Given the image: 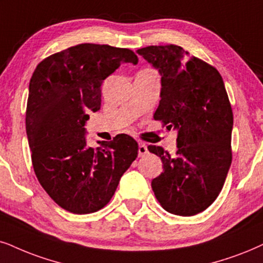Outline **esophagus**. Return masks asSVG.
I'll return each mask as SVG.
<instances>
[{
  "label": "esophagus",
  "mask_w": 263,
  "mask_h": 263,
  "mask_svg": "<svg viewBox=\"0 0 263 263\" xmlns=\"http://www.w3.org/2000/svg\"><path fill=\"white\" fill-rule=\"evenodd\" d=\"M148 153V148L144 143H139L138 144V156H144Z\"/></svg>",
  "instance_id": "obj_1"
}]
</instances>
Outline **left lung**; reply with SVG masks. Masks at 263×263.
<instances>
[{
	"label": "left lung",
	"mask_w": 263,
	"mask_h": 263,
	"mask_svg": "<svg viewBox=\"0 0 263 263\" xmlns=\"http://www.w3.org/2000/svg\"><path fill=\"white\" fill-rule=\"evenodd\" d=\"M137 53L161 75L154 119L177 131L175 154L148 147L164 165L152 181L153 192L170 214L197 215L218 197L232 162L233 112L223 80L179 46H149Z\"/></svg>",
	"instance_id": "8db88e82"
}]
</instances>
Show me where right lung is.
<instances>
[{"instance_id": "add662e5", "label": "right lung", "mask_w": 263, "mask_h": 263, "mask_svg": "<svg viewBox=\"0 0 263 263\" xmlns=\"http://www.w3.org/2000/svg\"><path fill=\"white\" fill-rule=\"evenodd\" d=\"M122 63L137 64L127 48L81 43L47 57L29 85L26 136L40 184L64 210L84 215L104 208L138 144L119 135L93 149L86 141L89 112L98 111L102 84Z\"/></svg>"}]
</instances>
